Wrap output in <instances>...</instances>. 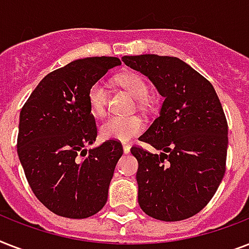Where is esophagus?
I'll use <instances>...</instances> for the list:
<instances>
[{"instance_id": "esophagus-1", "label": "esophagus", "mask_w": 249, "mask_h": 249, "mask_svg": "<svg viewBox=\"0 0 249 249\" xmlns=\"http://www.w3.org/2000/svg\"><path fill=\"white\" fill-rule=\"evenodd\" d=\"M123 150H124V154H129L130 152V146L128 143L123 144Z\"/></svg>"}]
</instances>
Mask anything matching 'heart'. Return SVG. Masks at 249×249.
<instances>
[{
  "label": "heart",
  "instance_id": "b5f03b06",
  "mask_svg": "<svg viewBox=\"0 0 249 249\" xmlns=\"http://www.w3.org/2000/svg\"><path fill=\"white\" fill-rule=\"evenodd\" d=\"M117 85L128 91L140 106H144V99L148 95V86L142 76L137 73H126L117 79ZM88 102L94 116L102 117L106 113L107 90L101 83H95L88 90ZM144 124L140 117H109L101 125V136L105 140L119 142H129L143 132Z\"/></svg>",
  "mask_w": 249,
  "mask_h": 249
}]
</instances>
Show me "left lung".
I'll list each match as a JSON object with an SVG mask.
<instances>
[{
  "label": "left lung",
  "mask_w": 249,
  "mask_h": 249,
  "mask_svg": "<svg viewBox=\"0 0 249 249\" xmlns=\"http://www.w3.org/2000/svg\"><path fill=\"white\" fill-rule=\"evenodd\" d=\"M128 67L150 79L164 98L159 117L140 137L160 154L141 147V209L160 221H181L208 204L225 174L228 121L212 84L176 56H123Z\"/></svg>",
  "instance_id": "8db88e82"
}]
</instances>
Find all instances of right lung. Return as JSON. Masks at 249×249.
<instances>
[{
  "label": "right lung",
  "instance_id": "obj_1",
  "mask_svg": "<svg viewBox=\"0 0 249 249\" xmlns=\"http://www.w3.org/2000/svg\"><path fill=\"white\" fill-rule=\"evenodd\" d=\"M120 64L113 56L73 60L45 76L21 108L18 156L33 194L58 216L86 218L107 201L123 146L85 148L97 138L88 90Z\"/></svg>",
  "mask_w": 249,
  "mask_h": 249
}]
</instances>
